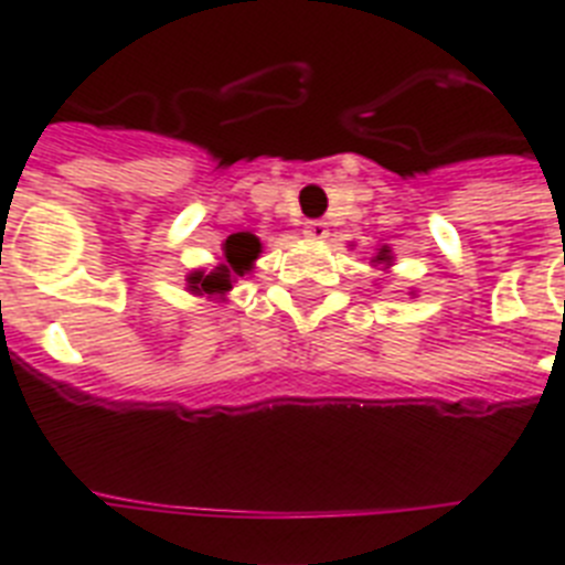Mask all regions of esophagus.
Returning <instances> with one entry per match:
<instances>
[{
	"instance_id": "1",
	"label": "esophagus",
	"mask_w": 565,
	"mask_h": 565,
	"mask_svg": "<svg viewBox=\"0 0 565 565\" xmlns=\"http://www.w3.org/2000/svg\"><path fill=\"white\" fill-rule=\"evenodd\" d=\"M328 234H331V228H328V222L322 220H310L308 225H305V237L310 239H328Z\"/></svg>"
}]
</instances>
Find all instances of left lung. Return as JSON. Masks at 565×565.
<instances>
[{"instance_id":"8db88e82","label":"left lung","mask_w":565,"mask_h":565,"mask_svg":"<svg viewBox=\"0 0 565 565\" xmlns=\"http://www.w3.org/2000/svg\"><path fill=\"white\" fill-rule=\"evenodd\" d=\"M393 260H395V257H393V248H390V246H381L375 252V255L370 257V264L372 266H381V273H386V269L393 266Z\"/></svg>"}]
</instances>
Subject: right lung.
Masks as SVG:
<instances>
[{
    "label": "right lung",
    "mask_w": 565,
    "mask_h": 565,
    "mask_svg": "<svg viewBox=\"0 0 565 565\" xmlns=\"http://www.w3.org/2000/svg\"><path fill=\"white\" fill-rule=\"evenodd\" d=\"M264 246L252 231H237L222 243V260L213 269H193L188 275V290L193 296H207V299L225 301L228 290L237 278L255 269V260L260 257Z\"/></svg>",
    "instance_id": "right-lung-1"
}]
</instances>
